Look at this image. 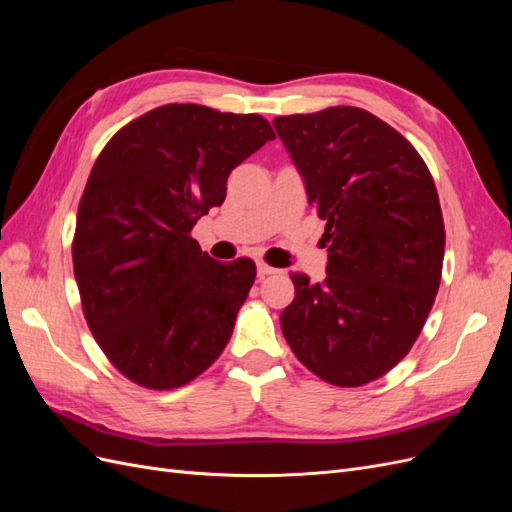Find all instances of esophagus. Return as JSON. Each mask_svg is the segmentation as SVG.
Returning a JSON list of instances; mask_svg holds the SVG:
<instances>
[{
    "label": "esophagus",
    "mask_w": 512,
    "mask_h": 512,
    "mask_svg": "<svg viewBox=\"0 0 512 512\" xmlns=\"http://www.w3.org/2000/svg\"><path fill=\"white\" fill-rule=\"evenodd\" d=\"M258 277H267V275H273V273H277V269L275 267H271V265H267V262H258Z\"/></svg>",
    "instance_id": "1"
}]
</instances>
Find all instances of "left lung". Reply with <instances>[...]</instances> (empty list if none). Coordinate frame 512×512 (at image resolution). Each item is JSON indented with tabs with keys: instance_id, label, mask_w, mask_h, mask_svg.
<instances>
[{
	"instance_id": "8db88e82",
	"label": "left lung",
	"mask_w": 512,
	"mask_h": 512,
	"mask_svg": "<svg viewBox=\"0 0 512 512\" xmlns=\"http://www.w3.org/2000/svg\"><path fill=\"white\" fill-rule=\"evenodd\" d=\"M324 220L327 277L292 273L282 333L320 380L363 386L410 352L436 301L444 260L438 190L418 151L356 106L275 117Z\"/></svg>"
}]
</instances>
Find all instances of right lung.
<instances>
[{
    "label": "right lung",
    "mask_w": 512,
    "mask_h": 512,
    "mask_svg": "<svg viewBox=\"0 0 512 512\" xmlns=\"http://www.w3.org/2000/svg\"><path fill=\"white\" fill-rule=\"evenodd\" d=\"M275 134L260 115L164 104L123 126L91 168L76 213L83 314L119 374L153 391L198 378L226 348L256 265L192 239L232 168Z\"/></svg>",
    "instance_id": "right-lung-1"
}]
</instances>
